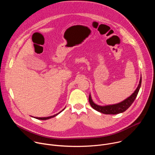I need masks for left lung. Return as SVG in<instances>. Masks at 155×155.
Returning <instances> with one entry per match:
<instances>
[{"label":"left lung","instance_id":"1","mask_svg":"<svg viewBox=\"0 0 155 155\" xmlns=\"http://www.w3.org/2000/svg\"><path fill=\"white\" fill-rule=\"evenodd\" d=\"M141 83H142V77H140L139 84L137 87L136 88V90L134 91V92L132 93L129 97H128L127 98H126L125 100L121 102H119L115 104L107 105H104V106L99 105L95 104L93 101L91 96V94H90L89 96L90 104L94 110L104 114L116 115L120 113H123L125 112L126 110L132 105V104L134 102L139 91L140 87L141 86Z\"/></svg>","mask_w":155,"mask_h":155}]
</instances>
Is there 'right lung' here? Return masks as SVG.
Instances as JSON below:
<instances>
[{
	"label": "right lung",
	"mask_w": 155,
	"mask_h": 155,
	"mask_svg": "<svg viewBox=\"0 0 155 155\" xmlns=\"http://www.w3.org/2000/svg\"><path fill=\"white\" fill-rule=\"evenodd\" d=\"M64 109H65V108L62 110V111H61L60 112H59V113H58V114H55V115H53V116H50V117H34V118H36V119H38V120H48V119H50V118H53V117L57 116L58 114H59L61 112H62Z\"/></svg>",
	"instance_id": "add662e5"
}]
</instances>
